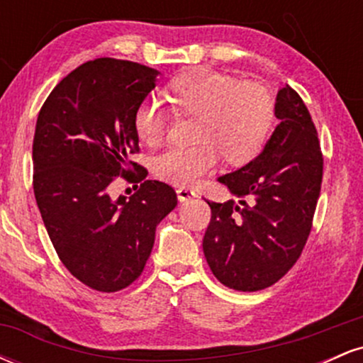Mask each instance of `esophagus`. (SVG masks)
<instances>
[{
	"label": "esophagus",
	"instance_id": "esophagus-1",
	"mask_svg": "<svg viewBox=\"0 0 363 363\" xmlns=\"http://www.w3.org/2000/svg\"><path fill=\"white\" fill-rule=\"evenodd\" d=\"M177 198L179 201H187V199L196 198V191L189 187H177Z\"/></svg>",
	"mask_w": 363,
	"mask_h": 363
}]
</instances>
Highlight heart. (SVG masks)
<instances>
[{"mask_svg": "<svg viewBox=\"0 0 363 363\" xmlns=\"http://www.w3.org/2000/svg\"><path fill=\"white\" fill-rule=\"evenodd\" d=\"M167 99L179 118H194L189 147H172L153 160L155 174L176 186H191L211 172L220 158L230 165L251 162L268 141L277 119L272 90L259 82L237 80L199 66L172 78ZM136 135L158 147L170 126V111L155 97L145 99L133 116Z\"/></svg>", "mask_w": 363, "mask_h": 363, "instance_id": "1", "label": "heart"}]
</instances>
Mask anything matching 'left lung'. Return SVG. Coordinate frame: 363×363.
I'll use <instances>...</instances> for the list:
<instances>
[{
	"label": "left lung",
	"mask_w": 363,
	"mask_h": 363,
	"mask_svg": "<svg viewBox=\"0 0 363 363\" xmlns=\"http://www.w3.org/2000/svg\"><path fill=\"white\" fill-rule=\"evenodd\" d=\"M281 121L254 160L218 179L239 205L208 201L203 252L216 280L257 291L289 273L306 247L323 182V153L306 104L291 86L277 95Z\"/></svg>",
	"instance_id": "8db88e82"
}]
</instances>
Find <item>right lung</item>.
I'll return each instance as SVG.
<instances>
[{
	"label": "right lung",
	"mask_w": 363,
	"mask_h": 363,
	"mask_svg": "<svg viewBox=\"0 0 363 363\" xmlns=\"http://www.w3.org/2000/svg\"><path fill=\"white\" fill-rule=\"evenodd\" d=\"M157 74L114 57L86 61L54 86L37 118V206L62 264L97 291L138 280L157 225L177 205L172 186L147 179V169L129 160L140 152L133 116ZM119 175L142 184L129 199L112 200L108 186Z\"/></svg>",
	"instance_id": "1"
}]
</instances>
